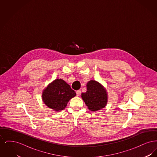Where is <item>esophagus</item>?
Returning <instances> with one entry per match:
<instances>
[{
  "label": "esophagus",
  "instance_id": "34e87169",
  "mask_svg": "<svg viewBox=\"0 0 157 157\" xmlns=\"http://www.w3.org/2000/svg\"><path fill=\"white\" fill-rule=\"evenodd\" d=\"M76 95L78 97V96H79V95H81V90H78L76 91Z\"/></svg>",
  "mask_w": 157,
  "mask_h": 157
}]
</instances>
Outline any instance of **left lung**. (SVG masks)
Here are the masks:
<instances>
[{
	"label": "left lung",
	"mask_w": 157,
	"mask_h": 157,
	"mask_svg": "<svg viewBox=\"0 0 157 157\" xmlns=\"http://www.w3.org/2000/svg\"><path fill=\"white\" fill-rule=\"evenodd\" d=\"M86 92L82 93L81 97L90 111H97L104 108L108 102V94L104 87L97 81L90 80L86 84Z\"/></svg>",
	"instance_id": "8db88e82"
}]
</instances>
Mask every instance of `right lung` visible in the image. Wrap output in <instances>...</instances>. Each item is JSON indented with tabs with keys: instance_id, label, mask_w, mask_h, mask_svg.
I'll return each mask as SVG.
<instances>
[{
	"instance_id": "1",
	"label": "right lung",
	"mask_w": 157,
	"mask_h": 157,
	"mask_svg": "<svg viewBox=\"0 0 157 157\" xmlns=\"http://www.w3.org/2000/svg\"><path fill=\"white\" fill-rule=\"evenodd\" d=\"M70 85L61 79H56L48 85L42 92V100L47 106L55 111L65 108L69 100L76 96Z\"/></svg>"
}]
</instances>
